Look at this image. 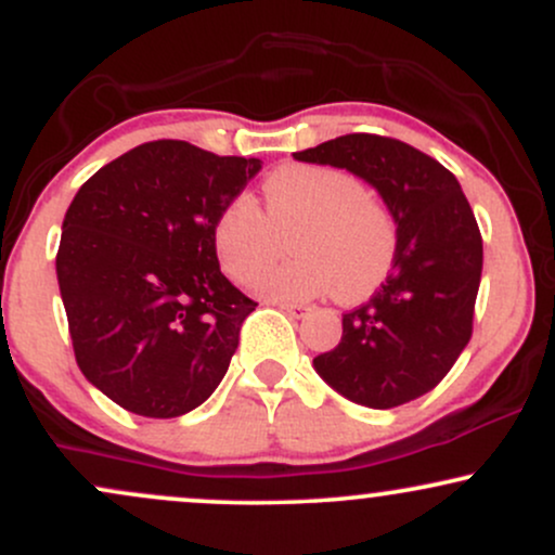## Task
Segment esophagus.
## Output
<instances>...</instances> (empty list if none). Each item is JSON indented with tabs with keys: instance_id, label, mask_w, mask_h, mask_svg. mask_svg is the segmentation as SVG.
Returning <instances> with one entry per match:
<instances>
[{
	"instance_id": "34e87169",
	"label": "esophagus",
	"mask_w": 555,
	"mask_h": 555,
	"mask_svg": "<svg viewBox=\"0 0 555 555\" xmlns=\"http://www.w3.org/2000/svg\"><path fill=\"white\" fill-rule=\"evenodd\" d=\"M276 305L284 310V313H289L292 318H302L310 310L308 305H297V302H276Z\"/></svg>"
}]
</instances>
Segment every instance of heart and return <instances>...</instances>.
I'll return each mask as SVG.
<instances>
[{
    "label": "heart",
    "mask_w": 555,
    "mask_h": 555,
    "mask_svg": "<svg viewBox=\"0 0 555 555\" xmlns=\"http://www.w3.org/2000/svg\"><path fill=\"white\" fill-rule=\"evenodd\" d=\"M263 208L247 193L229 197L214 221V247L234 282L256 284L276 263L284 237L297 253L263 282L276 299H310L336 289L347 302L367 297L391 271L397 227L378 197L349 171L289 164L266 177Z\"/></svg>",
    "instance_id": "b5f03b06"
}]
</instances>
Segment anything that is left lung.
Wrapping results in <instances>:
<instances>
[{
  "label": "left lung",
  "mask_w": 555,
  "mask_h": 555,
  "mask_svg": "<svg viewBox=\"0 0 555 555\" xmlns=\"http://www.w3.org/2000/svg\"><path fill=\"white\" fill-rule=\"evenodd\" d=\"M365 180L397 224L393 269L375 295L341 318V341L313 360L341 397L391 410L441 384L473 336L482 237L462 184L423 151L352 132L299 151Z\"/></svg>",
  "instance_id": "obj_1"
}]
</instances>
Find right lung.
<instances>
[{"label":"right lung","mask_w":555,"mask_h":555,"mask_svg":"<svg viewBox=\"0 0 555 555\" xmlns=\"http://www.w3.org/2000/svg\"><path fill=\"white\" fill-rule=\"evenodd\" d=\"M260 167L154 140L101 167L69 203L56 279L75 360L127 412L180 417L227 375L258 302L221 273L214 221Z\"/></svg>","instance_id":"1"}]
</instances>
